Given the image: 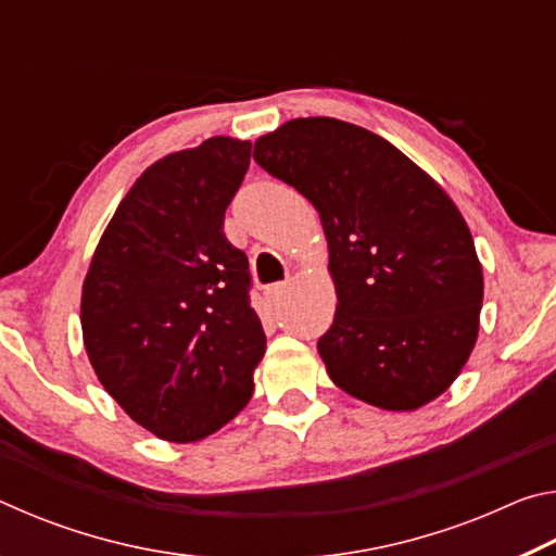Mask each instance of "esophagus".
Here are the masks:
<instances>
[{
	"label": "esophagus",
	"instance_id": "1",
	"mask_svg": "<svg viewBox=\"0 0 556 556\" xmlns=\"http://www.w3.org/2000/svg\"><path fill=\"white\" fill-rule=\"evenodd\" d=\"M287 289H289L287 281H277V285H271V287L267 289V296H269L271 301H279L281 296L287 294Z\"/></svg>",
	"mask_w": 556,
	"mask_h": 556
}]
</instances>
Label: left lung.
I'll use <instances>...</instances> for the list:
<instances>
[{"mask_svg": "<svg viewBox=\"0 0 556 556\" xmlns=\"http://www.w3.org/2000/svg\"><path fill=\"white\" fill-rule=\"evenodd\" d=\"M252 156L321 215L338 296L318 338L331 380L390 412L446 392L476 345L483 269L444 188L388 139L333 117L285 122Z\"/></svg>", "mask_w": 556, "mask_h": 556, "instance_id": "8db88e82", "label": "left lung"}]
</instances>
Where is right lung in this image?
I'll list each match as a JSON object with an SVG mask.
<instances>
[{
  "instance_id": "add662e5",
  "label": "right lung",
  "mask_w": 556,
  "mask_h": 556,
  "mask_svg": "<svg viewBox=\"0 0 556 556\" xmlns=\"http://www.w3.org/2000/svg\"><path fill=\"white\" fill-rule=\"evenodd\" d=\"M252 144L211 137L159 159L117 205L90 260L83 343L102 388L139 427L201 441L250 402L267 338L250 265L223 232Z\"/></svg>"
}]
</instances>
